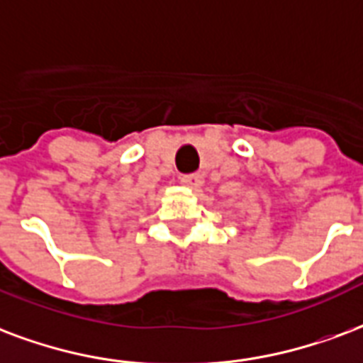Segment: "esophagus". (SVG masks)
Wrapping results in <instances>:
<instances>
[{
	"label": "esophagus",
	"mask_w": 363,
	"mask_h": 363,
	"mask_svg": "<svg viewBox=\"0 0 363 363\" xmlns=\"http://www.w3.org/2000/svg\"><path fill=\"white\" fill-rule=\"evenodd\" d=\"M181 182L184 184V186H186V189L198 192V190L203 186V174H200V173L184 174V177L181 179Z\"/></svg>",
	"instance_id": "obj_1"
}]
</instances>
